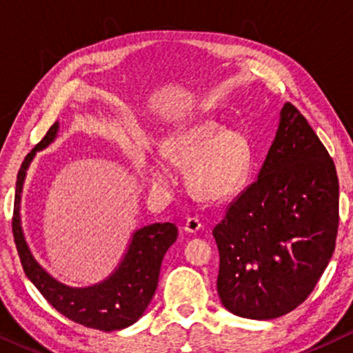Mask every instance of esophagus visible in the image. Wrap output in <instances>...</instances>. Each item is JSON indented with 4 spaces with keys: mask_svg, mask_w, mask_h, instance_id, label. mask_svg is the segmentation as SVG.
Segmentation results:
<instances>
[{
    "mask_svg": "<svg viewBox=\"0 0 353 353\" xmlns=\"http://www.w3.org/2000/svg\"><path fill=\"white\" fill-rule=\"evenodd\" d=\"M201 228H202V223L197 216H190V219L186 220V223H185L186 233H197Z\"/></svg>",
    "mask_w": 353,
    "mask_h": 353,
    "instance_id": "obj_1",
    "label": "esophagus"
}]
</instances>
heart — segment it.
I'll use <instances>...</instances> for the list:
<instances>
[{"label":"heart","mask_w":353,"mask_h":353,"mask_svg":"<svg viewBox=\"0 0 353 353\" xmlns=\"http://www.w3.org/2000/svg\"><path fill=\"white\" fill-rule=\"evenodd\" d=\"M161 149L163 157L188 168L191 191L209 202L234 196L252 168V148L248 137L212 119L175 128L163 139ZM148 172L156 183H165L168 178L165 163L159 159L149 161Z\"/></svg>","instance_id":"1"}]
</instances>
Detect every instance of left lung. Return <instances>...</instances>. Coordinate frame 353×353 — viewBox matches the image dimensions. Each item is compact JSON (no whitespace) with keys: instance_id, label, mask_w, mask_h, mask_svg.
<instances>
[{"instance_id":"left-lung-1","label":"left lung","mask_w":353,"mask_h":353,"mask_svg":"<svg viewBox=\"0 0 353 353\" xmlns=\"http://www.w3.org/2000/svg\"><path fill=\"white\" fill-rule=\"evenodd\" d=\"M339 226V180L332 159L291 103L257 180L215 226L216 279L226 310L273 320L310 296L330 263Z\"/></svg>"}]
</instances>
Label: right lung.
Wrapping results in <instances>:
<instances>
[{"label": "right lung", "instance_id": "obj_1", "mask_svg": "<svg viewBox=\"0 0 353 353\" xmlns=\"http://www.w3.org/2000/svg\"><path fill=\"white\" fill-rule=\"evenodd\" d=\"M57 132L59 123L56 122L48 130L45 138L27 154L17 173L12 233L22 268L41 296L69 320L105 332L123 330L138 321L146 312L157 289L162 259L176 241L178 230L173 223H152L137 230L119 267L109 278L93 286L70 288L52 278L33 257L23 236L21 199L23 181L33 157L54 141Z\"/></svg>", "mask_w": 353, "mask_h": 353}]
</instances>
